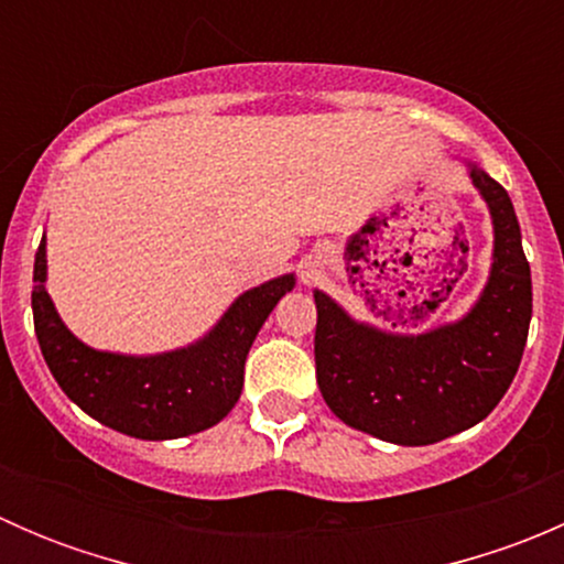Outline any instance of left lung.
<instances>
[{"instance_id":"8db88e82","label":"left lung","mask_w":564,"mask_h":564,"mask_svg":"<svg viewBox=\"0 0 564 564\" xmlns=\"http://www.w3.org/2000/svg\"><path fill=\"white\" fill-rule=\"evenodd\" d=\"M494 218V267L471 314L406 338L351 322L316 292V382L346 425L395 445H434L471 429L519 371L532 318V275L508 191L471 169Z\"/></svg>"}]
</instances>
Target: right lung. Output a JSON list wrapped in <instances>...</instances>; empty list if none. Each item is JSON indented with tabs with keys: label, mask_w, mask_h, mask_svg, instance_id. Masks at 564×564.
<instances>
[{
	"label": "right lung",
	"mask_w": 564,
	"mask_h": 564,
	"mask_svg": "<svg viewBox=\"0 0 564 564\" xmlns=\"http://www.w3.org/2000/svg\"><path fill=\"white\" fill-rule=\"evenodd\" d=\"M45 237L35 253L32 316L48 371L89 417L135 440H176L209 429L231 412L242 392L246 357L256 333L292 292L283 275L242 294L218 327L191 349L158 357L95 351L67 333L45 292Z\"/></svg>",
	"instance_id": "add662e5"
}]
</instances>
